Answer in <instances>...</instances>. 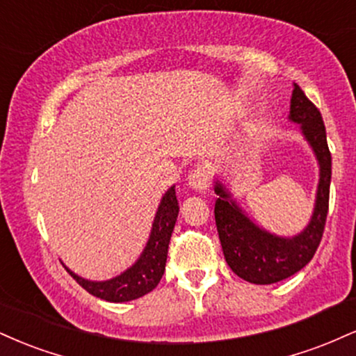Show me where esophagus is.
<instances>
[{
  "label": "esophagus",
  "mask_w": 356,
  "mask_h": 356,
  "mask_svg": "<svg viewBox=\"0 0 356 356\" xmlns=\"http://www.w3.org/2000/svg\"><path fill=\"white\" fill-rule=\"evenodd\" d=\"M187 181H189V186L194 191H207L211 186V175L204 167H195L192 169L189 175H187Z\"/></svg>",
  "instance_id": "esophagus-1"
}]
</instances>
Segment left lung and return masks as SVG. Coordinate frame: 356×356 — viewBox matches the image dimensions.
I'll use <instances>...</instances> for the list:
<instances>
[{
    "instance_id": "obj_1",
    "label": "left lung",
    "mask_w": 356,
    "mask_h": 356,
    "mask_svg": "<svg viewBox=\"0 0 356 356\" xmlns=\"http://www.w3.org/2000/svg\"><path fill=\"white\" fill-rule=\"evenodd\" d=\"M289 120L300 124L301 132L312 145L320 164L316 202L312 220L298 236L280 238L261 229L232 201L231 194L220 182L214 191L219 195L214 206L224 257L239 277L254 284H273L293 276L313 259L325 231L332 182V154L326 142L323 117L316 105L295 83L289 108Z\"/></svg>"
}]
</instances>
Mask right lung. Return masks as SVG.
<instances>
[{
    "label": "right lung",
    "mask_w": 356,
    "mask_h": 356,
    "mask_svg": "<svg viewBox=\"0 0 356 356\" xmlns=\"http://www.w3.org/2000/svg\"><path fill=\"white\" fill-rule=\"evenodd\" d=\"M179 214V204L175 197V189L170 187L162 197L157 214H155L150 238L140 257L134 266L108 281H88L70 271L68 273L81 288L87 289L90 295L112 303H124L150 293L159 284L165 271L167 249H169L170 236H172L175 220Z\"/></svg>",
    "instance_id": "1"
}]
</instances>
